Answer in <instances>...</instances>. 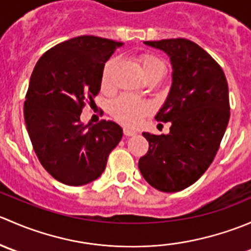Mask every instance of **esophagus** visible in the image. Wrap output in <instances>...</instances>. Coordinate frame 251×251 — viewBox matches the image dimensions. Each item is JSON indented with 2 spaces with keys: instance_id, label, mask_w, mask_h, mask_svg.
<instances>
[{
  "instance_id": "obj_1",
  "label": "esophagus",
  "mask_w": 251,
  "mask_h": 251,
  "mask_svg": "<svg viewBox=\"0 0 251 251\" xmlns=\"http://www.w3.org/2000/svg\"><path fill=\"white\" fill-rule=\"evenodd\" d=\"M124 135L125 136H133L136 135V131H132V130H128V128H124Z\"/></svg>"
}]
</instances>
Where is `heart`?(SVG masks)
<instances>
[{"label":"heart","instance_id":"heart-1","mask_svg":"<svg viewBox=\"0 0 251 251\" xmlns=\"http://www.w3.org/2000/svg\"><path fill=\"white\" fill-rule=\"evenodd\" d=\"M142 70L146 78L156 73H164V64L159 58L151 54H142L138 58ZM116 65V59H110L105 63L103 68L102 85L108 86L111 81L114 68ZM110 111L114 118L126 126H135L149 111V105L143 100L130 96H121L111 103Z\"/></svg>","mask_w":251,"mask_h":251}]
</instances>
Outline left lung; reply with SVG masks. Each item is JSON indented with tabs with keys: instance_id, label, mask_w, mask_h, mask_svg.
<instances>
[{
	"instance_id": "8db88e82",
	"label": "left lung",
	"mask_w": 251,
	"mask_h": 251,
	"mask_svg": "<svg viewBox=\"0 0 251 251\" xmlns=\"http://www.w3.org/2000/svg\"><path fill=\"white\" fill-rule=\"evenodd\" d=\"M169 55L173 83L155 119L171 123L168 135L143 132L149 149L138 161L155 189L178 192L193 184L214 160L229 120L224 70L201 46L186 39L146 41Z\"/></svg>"
}]
</instances>
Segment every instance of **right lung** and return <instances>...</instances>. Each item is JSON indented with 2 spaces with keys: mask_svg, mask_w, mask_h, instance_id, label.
Wrapping results in <instances>:
<instances>
[{
  "mask_svg": "<svg viewBox=\"0 0 251 251\" xmlns=\"http://www.w3.org/2000/svg\"><path fill=\"white\" fill-rule=\"evenodd\" d=\"M123 42L77 36L47 50L35 65L24 103L34 151L46 171L68 186H83L102 175L123 137L114 121L83 125L85 100L98 95L104 63Z\"/></svg>",
  "mask_w": 251,
  "mask_h": 251,
  "instance_id": "obj_1",
  "label": "right lung"
}]
</instances>
